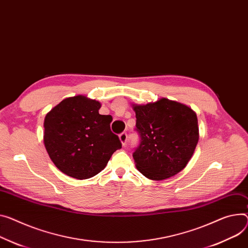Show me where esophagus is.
<instances>
[{"instance_id": "1", "label": "esophagus", "mask_w": 248, "mask_h": 248, "mask_svg": "<svg viewBox=\"0 0 248 248\" xmlns=\"http://www.w3.org/2000/svg\"><path fill=\"white\" fill-rule=\"evenodd\" d=\"M119 140H120V142L122 143L123 146L126 144V142H127V133L126 132L121 133V134L119 135Z\"/></svg>"}]
</instances>
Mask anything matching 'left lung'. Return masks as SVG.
<instances>
[{"instance_id": "obj_1", "label": "left lung", "mask_w": 248, "mask_h": 248, "mask_svg": "<svg viewBox=\"0 0 248 248\" xmlns=\"http://www.w3.org/2000/svg\"><path fill=\"white\" fill-rule=\"evenodd\" d=\"M132 107L140 135V144L133 153L136 168L150 180L174 177L186 166L199 142L196 112L167 98Z\"/></svg>"}]
</instances>
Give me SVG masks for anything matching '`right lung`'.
Listing matches in <instances>:
<instances>
[{
    "label": "right lung",
    "instance_id": "1",
    "mask_svg": "<svg viewBox=\"0 0 248 248\" xmlns=\"http://www.w3.org/2000/svg\"><path fill=\"white\" fill-rule=\"evenodd\" d=\"M101 103L83 95L67 97L46 115L44 143L55 167L71 178L85 180L100 173L122 147L112 133L110 115Z\"/></svg>",
    "mask_w": 248,
    "mask_h": 248
}]
</instances>
